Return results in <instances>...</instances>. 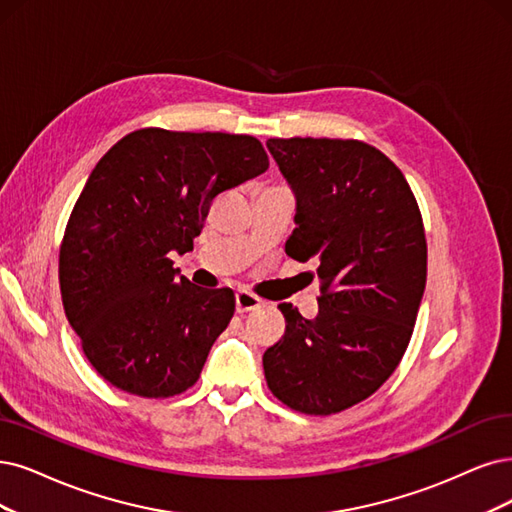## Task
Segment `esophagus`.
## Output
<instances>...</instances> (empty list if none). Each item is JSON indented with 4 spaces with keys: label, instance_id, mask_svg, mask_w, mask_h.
I'll list each match as a JSON object with an SVG mask.
<instances>
[{
    "label": "esophagus",
    "instance_id": "34e87169",
    "mask_svg": "<svg viewBox=\"0 0 512 512\" xmlns=\"http://www.w3.org/2000/svg\"><path fill=\"white\" fill-rule=\"evenodd\" d=\"M263 304V301L251 293V291H238L236 293V310L238 312H249V310H255Z\"/></svg>",
    "mask_w": 512,
    "mask_h": 512
}]
</instances>
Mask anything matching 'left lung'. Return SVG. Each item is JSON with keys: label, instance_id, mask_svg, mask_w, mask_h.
<instances>
[{"label": "left lung", "instance_id": "1", "mask_svg": "<svg viewBox=\"0 0 512 512\" xmlns=\"http://www.w3.org/2000/svg\"><path fill=\"white\" fill-rule=\"evenodd\" d=\"M291 185L287 255L316 259L318 314L280 304L287 329L263 354L272 394L308 415L361 403L399 367L426 287V234L403 173L354 139H268ZM314 278V274H312Z\"/></svg>", "mask_w": 512, "mask_h": 512}]
</instances>
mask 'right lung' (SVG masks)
<instances>
[{
  "mask_svg": "<svg viewBox=\"0 0 512 512\" xmlns=\"http://www.w3.org/2000/svg\"><path fill=\"white\" fill-rule=\"evenodd\" d=\"M270 166L249 135L141 128L90 173L59 255L63 308L97 373L143 399L192 388L236 310L173 268L215 196Z\"/></svg>",
  "mask_w": 512,
  "mask_h": 512,
  "instance_id": "1",
  "label": "right lung"
}]
</instances>
